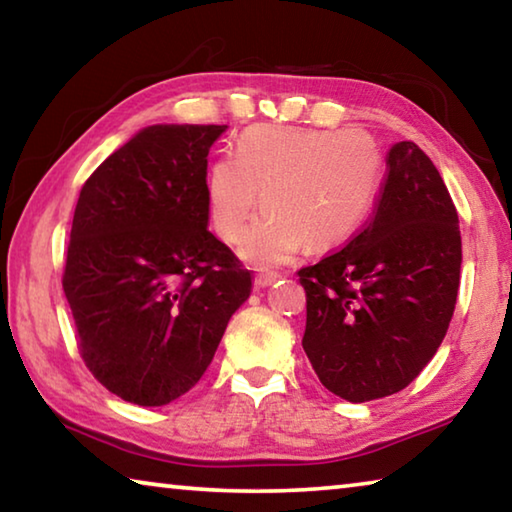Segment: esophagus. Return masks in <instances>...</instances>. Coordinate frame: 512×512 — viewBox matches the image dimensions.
<instances>
[{
	"label": "esophagus",
	"instance_id": "1",
	"mask_svg": "<svg viewBox=\"0 0 512 512\" xmlns=\"http://www.w3.org/2000/svg\"><path fill=\"white\" fill-rule=\"evenodd\" d=\"M277 277H280V275H275V273H259V275L255 277V287H257V289L271 287V284L277 280Z\"/></svg>",
	"mask_w": 512,
	"mask_h": 512
}]
</instances>
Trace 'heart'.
I'll use <instances>...</instances> for the list:
<instances>
[{"mask_svg": "<svg viewBox=\"0 0 512 512\" xmlns=\"http://www.w3.org/2000/svg\"><path fill=\"white\" fill-rule=\"evenodd\" d=\"M381 183V153L363 131L255 126L235 155L207 169L214 230L237 241L262 203L264 216L239 244L248 264L280 266L305 246L343 244L366 221Z\"/></svg>", "mask_w": 512, "mask_h": 512, "instance_id": "b5f03b06", "label": "heart"}]
</instances>
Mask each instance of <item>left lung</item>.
I'll use <instances>...</instances> for the list:
<instances>
[{
	"label": "left lung",
	"mask_w": 512,
	"mask_h": 512,
	"mask_svg": "<svg viewBox=\"0 0 512 512\" xmlns=\"http://www.w3.org/2000/svg\"><path fill=\"white\" fill-rule=\"evenodd\" d=\"M375 214L339 253L300 268L302 348L327 391L370 402L411 384L443 343L461 282L447 187L415 142L386 155Z\"/></svg>",
	"instance_id": "8db88e82"
}]
</instances>
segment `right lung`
<instances>
[{"instance_id":"add662e5","label":"right lung","mask_w":512,"mask_h":512,"mask_svg":"<svg viewBox=\"0 0 512 512\" xmlns=\"http://www.w3.org/2000/svg\"><path fill=\"white\" fill-rule=\"evenodd\" d=\"M225 128H142L76 203L63 289L79 350L131 404L162 406L196 386L253 289L250 271L207 230V153Z\"/></svg>"}]
</instances>
